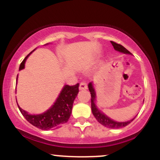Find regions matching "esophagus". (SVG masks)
Returning a JSON list of instances; mask_svg holds the SVG:
<instances>
[{
  "instance_id": "esophagus-1",
  "label": "esophagus",
  "mask_w": 160,
  "mask_h": 160,
  "mask_svg": "<svg viewBox=\"0 0 160 160\" xmlns=\"http://www.w3.org/2000/svg\"><path fill=\"white\" fill-rule=\"evenodd\" d=\"M87 84L86 82H81L80 83V86H79V89H87Z\"/></svg>"
}]
</instances>
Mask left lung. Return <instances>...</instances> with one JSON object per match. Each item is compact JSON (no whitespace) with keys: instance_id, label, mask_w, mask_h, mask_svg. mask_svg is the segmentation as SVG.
<instances>
[{"instance_id":"1","label":"left lung","mask_w":160,"mask_h":160,"mask_svg":"<svg viewBox=\"0 0 160 160\" xmlns=\"http://www.w3.org/2000/svg\"><path fill=\"white\" fill-rule=\"evenodd\" d=\"M111 43H112L113 48H114L116 50L119 51V52H120L126 53V54H131V52H130L129 51L127 50V49L125 48L124 47H122L121 44H119V43H117L116 42H113V41H111ZM88 86H89V90L90 92V94H91L92 112L93 115H94L95 119H96L97 121H98L99 123H101L102 125H103L104 126H106V127L110 128H122V127H125V126H126L134 120V119H132V120L127 121V122H116V121L110 119L109 117H108L106 115H104L103 113H101V112L98 110V108H96V106H95V92L94 89H93V86H92V82H90Z\"/></svg>"}]
</instances>
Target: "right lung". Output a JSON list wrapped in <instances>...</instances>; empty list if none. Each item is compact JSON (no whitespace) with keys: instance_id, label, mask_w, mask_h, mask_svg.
Returning <instances> with one entry per match:
<instances>
[{"instance_id":"1","label":"right lung","mask_w":160,"mask_h":160,"mask_svg":"<svg viewBox=\"0 0 160 160\" xmlns=\"http://www.w3.org/2000/svg\"><path fill=\"white\" fill-rule=\"evenodd\" d=\"M31 53L32 52L29 53L22 62L19 70L25 68V60ZM16 80H17V78H16ZM78 92L79 83L75 84L74 86L65 85L60 95H58V98H57L55 104L45 113H41V114H28L26 111L19 108V105L18 107L22 114L26 119L28 122H30L35 127L42 130L58 128L61 127L62 125L67 122L69 120L71 111H72L73 103Z\"/></svg>"}]
</instances>
